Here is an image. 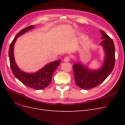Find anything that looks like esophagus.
<instances>
[{
    "instance_id": "1",
    "label": "esophagus",
    "mask_w": 125,
    "mask_h": 125,
    "mask_svg": "<svg viewBox=\"0 0 125 125\" xmlns=\"http://www.w3.org/2000/svg\"><path fill=\"white\" fill-rule=\"evenodd\" d=\"M63 60L65 62H69L70 60V57H68V56H67V57H65Z\"/></svg>"
}]
</instances>
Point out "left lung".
<instances>
[{
    "mask_svg": "<svg viewBox=\"0 0 125 125\" xmlns=\"http://www.w3.org/2000/svg\"><path fill=\"white\" fill-rule=\"evenodd\" d=\"M102 42L100 44L104 51V60L100 68L91 69L81 62L73 65L74 80L76 84L83 89H90L103 82L111 74L115 66V46L113 40L102 30Z\"/></svg>",
    "mask_w": 125,
    "mask_h": 125,
    "instance_id": "8db88e82",
    "label": "left lung"
}]
</instances>
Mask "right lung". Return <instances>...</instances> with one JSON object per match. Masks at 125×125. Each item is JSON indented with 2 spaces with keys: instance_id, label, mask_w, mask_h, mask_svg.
<instances>
[{
  "instance_id": "add662e5",
  "label": "right lung",
  "mask_w": 125,
  "mask_h": 125,
  "mask_svg": "<svg viewBox=\"0 0 125 125\" xmlns=\"http://www.w3.org/2000/svg\"><path fill=\"white\" fill-rule=\"evenodd\" d=\"M34 28V26L30 25L22 29L17 34L10 44L9 49V57L11 69L14 76L26 86L34 89L41 90L46 88L50 84L52 74L59 65L61 60L59 59L48 63L39 71L33 73H25L18 67L14 57V44L18 37Z\"/></svg>"
}]
</instances>
